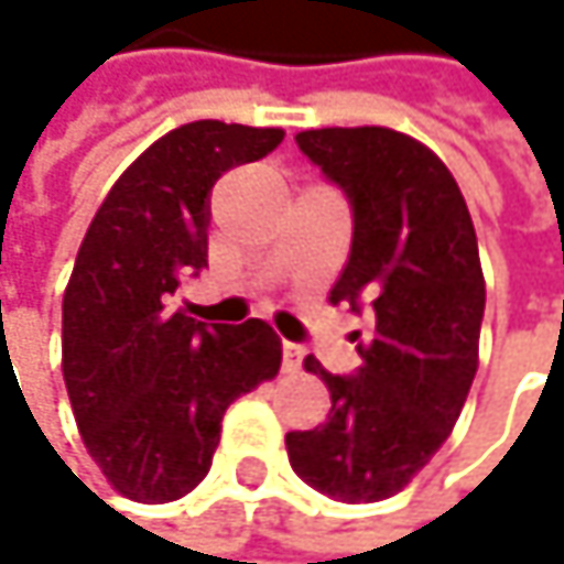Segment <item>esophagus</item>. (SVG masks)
<instances>
[{"label": "esophagus", "mask_w": 564, "mask_h": 564, "mask_svg": "<svg viewBox=\"0 0 564 564\" xmlns=\"http://www.w3.org/2000/svg\"><path fill=\"white\" fill-rule=\"evenodd\" d=\"M304 360V347L297 344H284V373H297Z\"/></svg>", "instance_id": "obj_1"}]
</instances>
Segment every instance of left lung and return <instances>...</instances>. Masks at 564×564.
Here are the masks:
<instances>
[{"label":"left lung","instance_id":"8db88e82","mask_svg":"<svg viewBox=\"0 0 564 564\" xmlns=\"http://www.w3.org/2000/svg\"><path fill=\"white\" fill-rule=\"evenodd\" d=\"M301 151L354 204V247L330 304L367 307L357 377L304 360L330 390L317 430L288 433L294 473L337 502L397 496L449 440L479 370L486 276L476 227L443 158L380 128H311Z\"/></svg>","mask_w":564,"mask_h":564}]
</instances>
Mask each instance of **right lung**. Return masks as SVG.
I'll return each mask as SVG.
<instances>
[{"label": "right lung", "instance_id": "1", "mask_svg": "<svg viewBox=\"0 0 564 564\" xmlns=\"http://www.w3.org/2000/svg\"><path fill=\"white\" fill-rule=\"evenodd\" d=\"M284 141V128L187 121L111 184L62 297V377L82 443L108 486L174 502L210 469L227 406L273 380L263 321L200 324L171 307L177 276L207 263L214 181Z\"/></svg>", "mask_w": 564, "mask_h": 564}]
</instances>
